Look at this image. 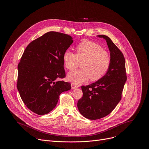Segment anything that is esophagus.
I'll use <instances>...</instances> for the list:
<instances>
[{
  "mask_svg": "<svg viewBox=\"0 0 149 149\" xmlns=\"http://www.w3.org/2000/svg\"><path fill=\"white\" fill-rule=\"evenodd\" d=\"M78 86H77V85H75L73 83L71 84V88L72 89H74V88H78Z\"/></svg>",
  "mask_w": 149,
  "mask_h": 149,
  "instance_id": "34e87169",
  "label": "esophagus"
}]
</instances>
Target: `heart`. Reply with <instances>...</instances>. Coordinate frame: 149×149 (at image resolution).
<instances>
[{"mask_svg":"<svg viewBox=\"0 0 149 149\" xmlns=\"http://www.w3.org/2000/svg\"><path fill=\"white\" fill-rule=\"evenodd\" d=\"M76 54L70 50L63 54V62L69 71L75 70L82 62V70L71 72L68 79L74 84H79L87 81L101 79L107 72L111 64L110 54L102 47L90 40H84L75 48Z\"/></svg>","mask_w":149,"mask_h":149,"instance_id":"1","label":"heart"}]
</instances>
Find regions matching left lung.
I'll return each instance as SVG.
<instances>
[{"instance_id":"left-lung-1","label":"left lung","mask_w":149,"mask_h":149,"mask_svg":"<svg viewBox=\"0 0 149 149\" xmlns=\"http://www.w3.org/2000/svg\"><path fill=\"white\" fill-rule=\"evenodd\" d=\"M106 40L109 47L111 64L106 74L100 80L82 86L83 96L78 101L80 113L90 120H98L109 115L121 99L127 80L125 61L121 51L106 35H98Z\"/></svg>"}]
</instances>
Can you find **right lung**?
<instances>
[{"label":"right lung","instance_id":"1","mask_svg":"<svg viewBox=\"0 0 149 149\" xmlns=\"http://www.w3.org/2000/svg\"><path fill=\"white\" fill-rule=\"evenodd\" d=\"M72 38L58 32H48L27 46L17 66V88L26 107L44 115L56 106L59 95L70 90L63 81V54L72 44Z\"/></svg>","mask_w":149,"mask_h":149}]
</instances>
